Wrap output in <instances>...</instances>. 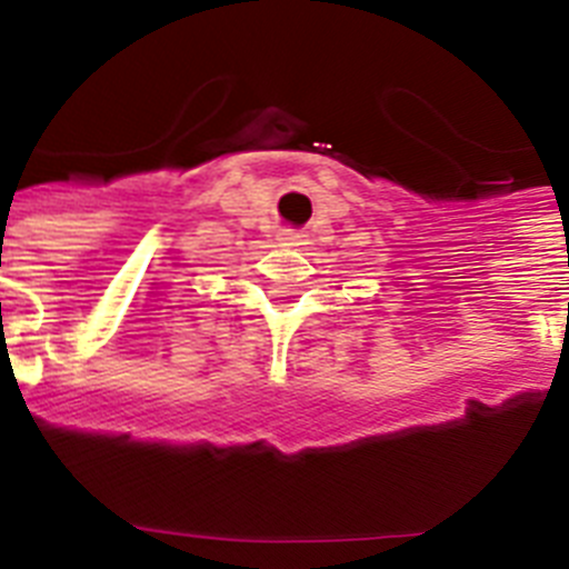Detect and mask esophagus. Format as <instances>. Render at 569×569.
I'll use <instances>...</instances> for the list:
<instances>
[{"label":"esophagus","instance_id":"obj_1","mask_svg":"<svg viewBox=\"0 0 569 569\" xmlns=\"http://www.w3.org/2000/svg\"><path fill=\"white\" fill-rule=\"evenodd\" d=\"M280 241H283V243H289V247H302V243H306V236H300V232H291V230H286L283 236H280Z\"/></svg>","mask_w":569,"mask_h":569}]
</instances>
